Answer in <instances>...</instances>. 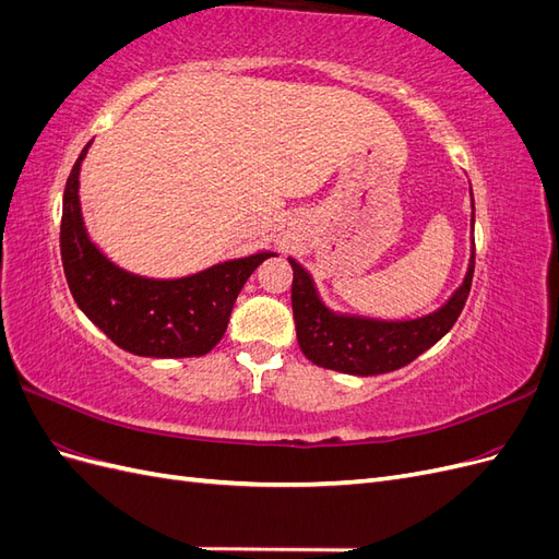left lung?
<instances>
[{"instance_id":"left-lung-1","label":"left lung","mask_w":559,"mask_h":559,"mask_svg":"<svg viewBox=\"0 0 559 559\" xmlns=\"http://www.w3.org/2000/svg\"><path fill=\"white\" fill-rule=\"evenodd\" d=\"M289 263L294 267L292 308L296 337L302 354L312 364L337 370V373L380 376L408 366L454 326L471 292L473 267H476V245L471 247L466 277L460 284V289L448 298L445 306L431 314L405 321H384L333 312L321 302L308 270L296 259H289Z\"/></svg>"}]
</instances>
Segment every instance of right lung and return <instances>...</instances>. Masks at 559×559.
<instances>
[{"label": "right lung", "mask_w": 559, "mask_h": 559, "mask_svg": "<svg viewBox=\"0 0 559 559\" xmlns=\"http://www.w3.org/2000/svg\"><path fill=\"white\" fill-rule=\"evenodd\" d=\"M88 146L67 177L60 224L62 267L76 306L111 343L138 357H202L224 337L233 302L249 275L275 253L259 251L177 280L142 277L118 267L83 226L79 170Z\"/></svg>", "instance_id": "add662e5"}]
</instances>
